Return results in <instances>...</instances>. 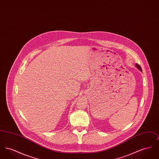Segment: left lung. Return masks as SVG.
Segmentation results:
<instances>
[{
  "label": "left lung",
  "mask_w": 159,
  "mask_h": 159,
  "mask_svg": "<svg viewBox=\"0 0 159 159\" xmlns=\"http://www.w3.org/2000/svg\"><path fill=\"white\" fill-rule=\"evenodd\" d=\"M136 67H138V69H139V70H140V71H142V69H141V67H140V66H139V65H138V64H136Z\"/></svg>",
  "instance_id": "left-lung-1"
}]
</instances>
